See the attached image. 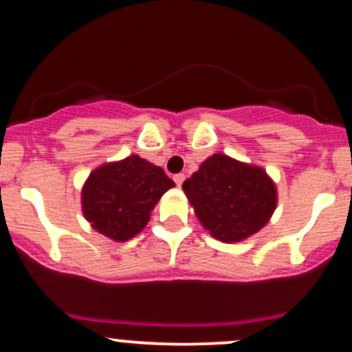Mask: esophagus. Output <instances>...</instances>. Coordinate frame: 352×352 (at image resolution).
Masks as SVG:
<instances>
[{
	"mask_svg": "<svg viewBox=\"0 0 352 352\" xmlns=\"http://www.w3.org/2000/svg\"><path fill=\"white\" fill-rule=\"evenodd\" d=\"M173 180H175V184L180 187L185 180V173H177V175H173Z\"/></svg>",
	"mask_w": 352,
	"mask_h": 352,
	"instance_id": "34e87169",
	"label": "esophagus"
}]
</instances>
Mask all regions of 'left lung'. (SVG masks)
Returning a JSON list of instances; mask_svg holds the SVG:
<instances>
[{"label":"left lung","instance_id":"1","mask_svg":"<svg viewBox=\"0 0 352 352\" xmlns=\"http://www.w3.org/2000/svg\"><path fill=\"white\" fill-rule=\"evenodd\" d=\"M182 188L205 230L227 243L263 228L276 208V188L263 168L223 153L208 157Z\"/></svg>","mask_w":352,"mask_h":352}]
</instances>
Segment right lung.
<instances>
[{"instance_id":"1","label":"right lung","mask_w":352,"mask_h":352,"mask_svg":"<svg viewBox=\"0 0 352 352\" xmlns=\"http://www.w3.org/2000/svg\"><path fill=\"white\" fill-rule=\"evenodd\" d=\"M173 185L162 168L139 155L104 164L84 184V217L107 238L131 240L142 232L155 204Z\"/></svg>"}]
</instances>
